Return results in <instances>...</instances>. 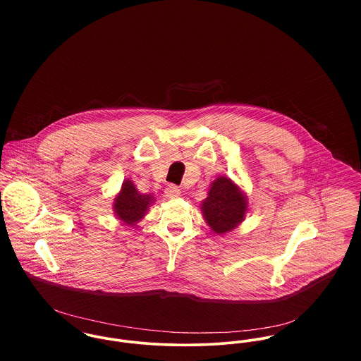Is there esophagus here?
<instances>
[{"mask_svg":"<svg viewBox=\"0 0 361 361\" xmlns=\"http://www.w3.org/2000/svg\"><path fill=\"white\" fill-rule=\"evenodd\" d=\"M165 196L168 199H176L180 196V189L175 185H168L166 189H165Z\"/></svg>","mask_w":361,"mask_h":361,"instance_id":"esophagus-1","label":"esophagus"}]
</instances>
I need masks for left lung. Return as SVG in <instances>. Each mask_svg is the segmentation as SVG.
Here are the masks:
<instances>
[{
	"instance_id": "left-lung-1",
	"label": "left lung",
	"mask_w": 361,
	"mask_h": 361,
	"mask_svg": "<svg viewBox=\"0 0 361 361\" xmlns=\"http://www.w3.org/2000/svg\"><path fill=\"white\" fill-rule=\"evenodd\" d=\"M202 211L209 228L221 235L235 229L247 211L246 196L228 178H218L211 183Z\"/></svg>"
}]
</instances>
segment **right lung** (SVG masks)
Masks as SVG:
<instances>
[{
	"label": "right lung",
	"instance_id": "obj_1",
	"mask_svg": "<svg viewBox=\"0 0 361 361\" xmlns=\"http://www.w3.org/2000/svg\"><path fill=\"white\" fill-rule=\"evenodd\" d=\"M153 200L150 195H140L133 182L126 179L122 183L119 195L114 199V211L122 222L133 226L145 216Z\"/></svg>",
	"mask_w": 361,
	"mask_h": 361
}]
</instances>
